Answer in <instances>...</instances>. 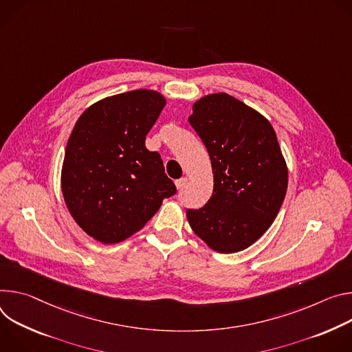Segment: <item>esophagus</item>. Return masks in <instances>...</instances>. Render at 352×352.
I'll list each match as a JSON object with an SVG mask.
<instances>
[{"instance_id":"1","label":"esophagus","mask_w":352,"mask_h":352,"mask_svg":"<svg viewBox=\"0 0 352 352\" xmlns=\"http://www.w3.org/2000/svg\"><path fill=\"white\" fill-rule=\"evenodd\" d=\"M186 183H187V177H182V179H179V180L175 182L177 190H183V187L186 186Z\"/></svg>"}]
</instances>
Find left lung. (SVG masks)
<instances>
[{
  "label": "left lung",
  "mask_w": 352,
  "mask_h": 352,
  "mask_svg": "<svg viewBox=\"0 0 352 352\" xmlns=\"http://www.w3.org/2000/svg\"><path fill=\"white\" fill-rule=\"evenodd\" d=\"M188 122L208 151L214 191L203 208L187 210V221L212 250H245L274 222L285 199L288 168L276 131L225 92L194 102Z\"/></svg>",
  "instance_id": "8db88e82"
}]
</instances>
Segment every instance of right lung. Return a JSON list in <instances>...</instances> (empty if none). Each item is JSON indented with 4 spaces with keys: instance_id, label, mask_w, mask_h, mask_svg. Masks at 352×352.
<instances>
[{
    "instance_id": "obj_1",
    "label": "right lung",
    "mask_w": 352,
    "mask_h": 352,
    "mask_svg": "<svg viewBox=\"0 0 352 352\" xmlns=\"http://www.w3.org/2000/svg\"><path fill=\"white\" fill-rule=\"evenodd\" d=\"M165 104L152 89L107 96L72 129L61 168L63 197L74 221L100 243L134 235L176 192L161 155L145 146Z\"/></svg>"
}]
</instances>
